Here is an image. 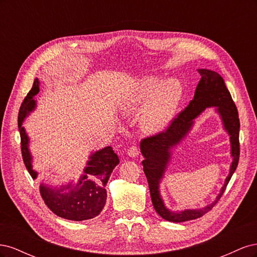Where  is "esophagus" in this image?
Here are the masks:
<instances>
[{
	"mask_svg": "<svg viewBox=\"0 0 257 257\" xmlns=\"http://www.w3.org/2000/svg\"><path fill=\"white\" fill-rule=\"evenodd\" d=\"M138 154H139V151H138V148L136 146H132L127 150V155L130 158H136Z\"/></svg>",
	"mask_w": 257,
	"mask_h": 257,
	"instance_id": "obj_1",
	"label": "esophagus"
}]
</instances>
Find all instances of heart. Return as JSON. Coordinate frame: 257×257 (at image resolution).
Instances as JSON below:
<instances>
[{"label": "heart", "instance_id": "1", "mask_svg": "<svg viewBox=\"0 0 257 257\" xmlns=\"http://www.w3.org/2000/svg\"><path fill=\"white\" fill-rule=\"evenodd\" d=\"M159 82L155 77H145L132 85L121 100V109L125 113L144 109L141 125L148 134L160 133L169 125L183 95L182 83L178 79Z\"/></svg>", "mask_w": 257, "mask_h": 257}]
</instances>
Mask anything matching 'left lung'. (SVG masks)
Returning <instances> with one entry per match:
<instances>
[{"label":"left lung","mask_w":257,"mask_h":257,"mask_svg":"<svg viewBox=\"0 0 257 257\" xmlns=\"http://www.w3.org/2000/svg\"><path fill=\"white\" fill-rule=\"evenodd\" d=\"M198 73L200 74L201 78L196 87L194 98L191 100L189 106L178 114L177 118L172 121L164 132L147 137L141 143V151L145 158L142 164L144 166V172L148 183H149L153 207L163 219L175 223L195 220L210 211L221 198L232 174L235 173L239 162L240 121L237 107L221 75L205 68L198 69ZM209 106L218 107L217 112L220 114L224 128L230 135L231 155L233 158L230 174L220 194L212 204L201 209L172 212L166 208L159 194V182L171 157L170 149L183 140L189 133L193 120Z\"/></svg>","instance_id":"obj_1"}]
</instances>
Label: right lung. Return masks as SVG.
I'll list each match as a JSON object with an SVG mask.
<instances>
[{
    "instance_id": "obj_1",
    "label": "right lung",
    "mask_w": 257,
    "mask_h": 257,
    "mask_svg": "<svg viewBox=\"0 0 257 257\" xmlns=\"http://www.w3.org/2000/svg\"><path fill=\"white\" fill-rule=\"evenodd\" d=\"M40 92V81L36 78L33 87L21 104L18 114V128L21 138V152L25 165L31 177L36 179L37 172L32 167V155L29 150V137L22 122L34 110V96ZM119 164V158L111 147H105L92 153L83 169V175L76 184L69 182L58 186L42 183L41 195L45 204L60 217L72 221L90 220L102 211L107 199L106 184L113 168Z\"/></svg>"
}]
</instances>
